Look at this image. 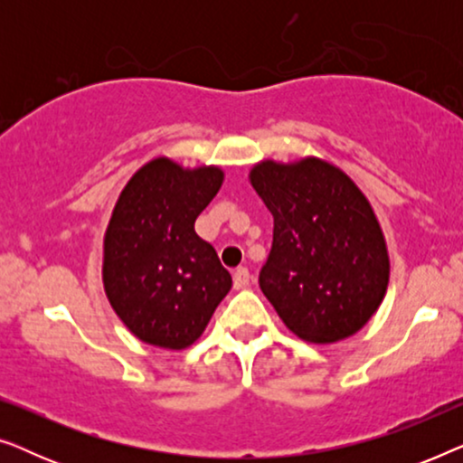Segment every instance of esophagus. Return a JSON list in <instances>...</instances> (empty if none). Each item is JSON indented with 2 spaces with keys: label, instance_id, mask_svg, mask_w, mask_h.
Listing matches in <instances>:
<instances>
[{
  "label": "esophagus",
  "instance_id": "1",
  "mask_svg": "<svg viewBox=\"0 0 463 463\" xmlns=\"http://www.w3.org/2000/svg\"><path fill=\"white\" fill-rule=\"evenodd\" d=\"M249 282H250V274H249V269L246 268H238L236 271H233V288H246L249 287Z\"/></svg>",
  "mask_w": 463,
  "mask_h": 463
}]
</instances>
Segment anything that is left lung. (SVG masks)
Returning a JSON list of instances; mask_svg holds the SVG:
<instances>
[{
    "mask_svg": "<svg viewBox=\"0 0 463 463\" xmlns=\"http://www.w3.org/2000/svg\"><path fill=\"white\" fill-rule=\"evenodd\" d=\"M249 179L274 217L259 274L263 295L297 337H352L382 306L390 280L388 246L369 200L320 157L263 160Z\"/></svg>",
    "mask_w": 463,
    "mask_h": 463,
    "instance_id": "8db88e82",
    "label": "left lung"
}]
</instances>
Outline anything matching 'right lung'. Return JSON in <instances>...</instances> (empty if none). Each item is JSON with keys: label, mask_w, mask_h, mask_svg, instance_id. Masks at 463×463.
<instances>
[{"label": "right lung", "mask_w": 463, "mask_h": 463, "mask_svg": "<svg viewBox=\"0 0 463 463\" xmlns=\"http://www.w3.org/2000/svg\"><path fill=\"white\" fill-rule=\"evenodd\" d=\"M221 185L219 166L156 157L119 194L105 232L103 284L119 320L145 344L185 350L230 293V271L194 230Z\"/></svg>", "instance_id": "obj_1"}]
</instances>
